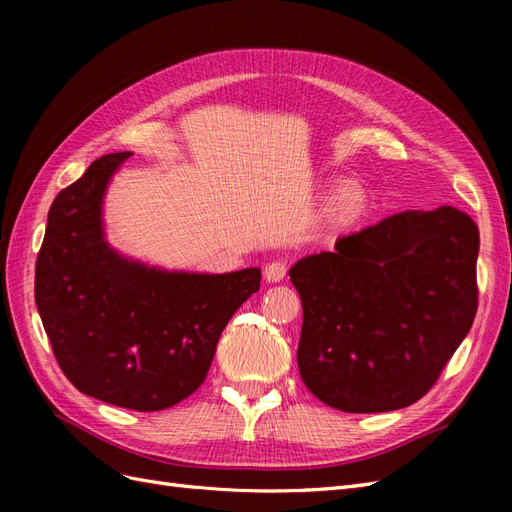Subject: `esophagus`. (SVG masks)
<instances>
[{
	"mask_svg": "<svg viewBox=\"0 0 512 512\" xmlns=\"http://www.w3.org/2000/svg\"><path fill=\"white\" fill-rule=\"evenodd\" d=\"M286 271H288L286 262H282V260H273V262H269V265L265 267V280H267L269 284L282 282L284 277H286Z\"/></svg>",
	"mask_w": 512,
	"mask_h": 512,
	"instance_id": "34e87169",
	"label": "esophagus"
}]
</instances>
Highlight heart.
<instances>
[{
    "label": "heart",
    "mask_w": 512,
    "mask_h": 512,
    "mask_svg": "<svg viewBox=\"0 0 512 512\" xmlns=\"http://www.w3.org/2000/svg\"><path fill=\"white\" fill-rule=\"evenodd\" d=\"M369 211V194L359 181L339 185L329 200V222L337 228H348L365 218Z\"/></svg>",
    "instance_id": "b5f03b06"
}]
</instances>
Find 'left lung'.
I'll list each match as a JSON object with an SVG mask.
<instances>
[{"label": "left lung", "instance_id": "8db88e82", "mask_svg": "<svg viewBox=\"0 0 512 512\" xmlns=\"http://www.w3.org/2000/svg\"><path fill=\"white\" fill-rule=\"evenodd\" d=\"M478 243L470 215L438 207L391 215L294 262L307 389L354 414L421 399L474 322Z\"/></svg>", "mask_w": 512, "mask_h": 512}]
</instances>
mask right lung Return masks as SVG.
Masks as SVG:
<instances>
[{
  "label": "right lung",
  "mask_w": 512,
  "mask_h": 512,
  "mask_svg": "<svg viewBox=\"0 0 512 512\" xmlns=\"http://www.w3.org/2000/svg\"><path fill=\"white\" fill-rule=\"evenodd\" d=\"M130 156H102L53 200L36 260V305L76 389L156 412L205 382L228 320L260 288V269L168 271L108 245L104 194Z\"/></svg>",
  "instance_id": "add662e5"
}]
</instances>
